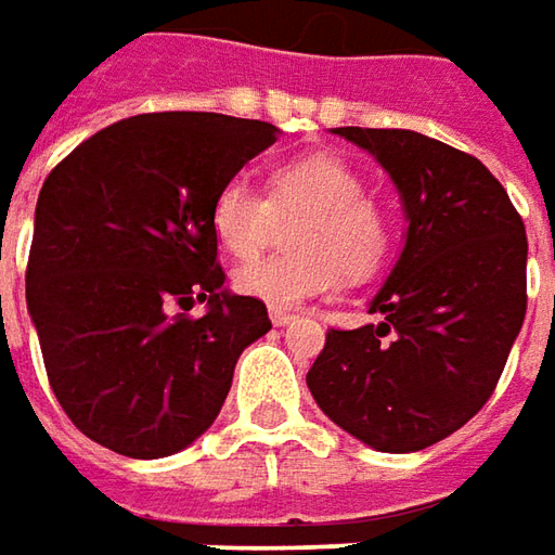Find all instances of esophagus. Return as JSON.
<instances>
[{"mask_svg": "<svg viewBox=\"0 0 555 555\" xmlns=\"http://www.w3.org/2000/svg\"><path fill=\"white\" fill-rule=\"evenodd\" d=\"M270 319H273V325H276V328H285V325H292V322H295V313H285V310H270Z\"/></svg>", "mask_w": 555, "mask_h": 555, "instance_id": "obj_1", "label": "esophagus"}]
</instances>
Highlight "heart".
Returning a JSON list of instances; mask_svg holds the SVG:
<instances>
[{
    "label": "heart",
    "mask_w": 555,
    "mask_h": 555,
    "mask_svg": "<svg viewBox=\"0 0 555 555\" xmlns=\"http://www.w3.org/2000/svg\"><path fill=\"white\" fill-rule=\"evenodd\" d=\"M300 215L288 258L251 260L233 273L236 292L270 310H295L328 295L340 279L374 273L390 251L387 208L365 193V178L337 153H307L270 171L267 196L245 181H227L211 202V230L233 258H255L276 218Z\"/></svg>",
    "instance_id": "1"
}]
</instances>
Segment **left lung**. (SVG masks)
Segmentation results:
<instances>
[{
    "mask_svg": "<svg viewBox=\"0 0 555 555\" xmlns=\"http://www.w3.org/2000/svg\"><path fill=\"white\" fill-rule=\"evenodd\" d=\"M369 150L405 208L377 322L332 328L307 374L315 405L374 451H421L491 399L526 319V223L476 156L409 128H335Z\"/></svg>",
    "mask_w": 555,
    "mask_h": 555,
    "instance_id": "obj_1",
    "label": "left lung"
}]
</instances>
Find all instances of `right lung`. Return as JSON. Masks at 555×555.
Masks as SVG:
<instances>
[{"label":"right lung","instance_id":"obj_1","mask_svg":"<svg viewBox=\"0 0 555 555\" xmlns=\"http://www.w3.org/2000/svg\"><path fill=\"white\" fill-rule=\"evenodd\" d=\"M279 128L144 113L91 134L36 202L27 310L67 417L125 457H168L208 430L242 350L270 332L223 288L211 202ZM196 299L206 315L178 314Z\"/></svg>","mask_w":555,"mask_h":555}]
</instances>
